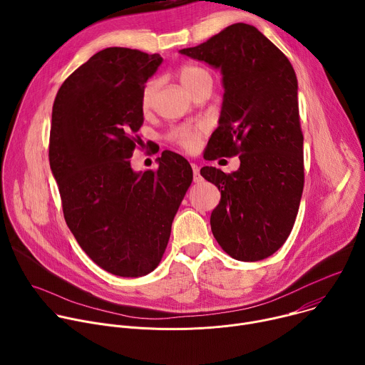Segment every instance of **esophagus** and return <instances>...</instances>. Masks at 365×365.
<instances>
[{
	"label": "esophagus",
	"instance_id": "esophagus-1",
	"mask_svg": "<svg viewBox=\"0 0 365 365\" xmlns=\"http://www.w3.org/2000/svg\"><path fill=\"white\" fill-rule=\"evenodd\" d=\"M190 168H192V172H193V180H195V182H200L202 178H200V175H199V166L195 165V163H190Z\"/></svg>",
	"mask_w": 365,
	"mask_h": 365
}]
</instances>
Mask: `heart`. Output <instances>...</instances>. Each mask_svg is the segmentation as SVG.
<instances>
[{
  "instance_id": "b5f03b06",
  "label": "heart",
  "mask_w": 365,
  "mask_h": 365,
  "mask_svg": "<svg viewBox=\"0 0 365 365\" xmlns=\"http://www.w3.org/2000/svg\"><path fill=\"white\" fill-rule=\"evenodd\" d=\"M178 78H179L180 83L190 93L199 85H202L205 82L212 83V78H211L210 72L205 71L200 66H196V65H183V66H180L178 69ZM155 88H158V83H155V81H148L145 83V86L143 88L140 103H141V110L144 113H147L151 107ZM203 133H205V125L203 124H185V125L175 127L169 133V138H170V141H173L175 144L182 147L183 150L193 151L199 145V141H200Z\"/></svg>"
}]
</instances>
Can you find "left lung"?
I'll return each mask as SVG.
<instances>
[{
  "instance_id": "8db88e82",
  "label": "left lung",
  "mask_w": 365,
  "mask_h": 365,
  "mask_svg": "<svg viewBox=\"0 0 365 365\" xmlns=\"http://www.w3.org/2000/svg\"><path fill=\"white\" fill-rule=\"evenodd\" d=\"M180 53L222 73L224 101L207 160L240 154L237 172L200 169L221 192L212 234L240 262L267 258L292 232L304 183L294 69L262 31L244 23Z\"/></svg>"
}]
</instances>
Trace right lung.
I'll return each instance as SVG.
<instances>
[{
    "label": "right lung",
    "instance_id": "add662e5",
    "mask_svg": "<svg viewBox=\"0 0 365 365\" xmlns=\"http://www.w3.org/2000/svg\"><path fill=\"white\" fill-rule=\"evenodd\" d=\"M162 62L158 53L103 48L62 83L51 111L48 162L65 221L92 262L120 277L159 266L193 179L189 162L169 150L155 172L130 165L141 144V92Z\"/></svg>",
    "mask_w": 365,
    "mask_h": 365
}]
</instances>
